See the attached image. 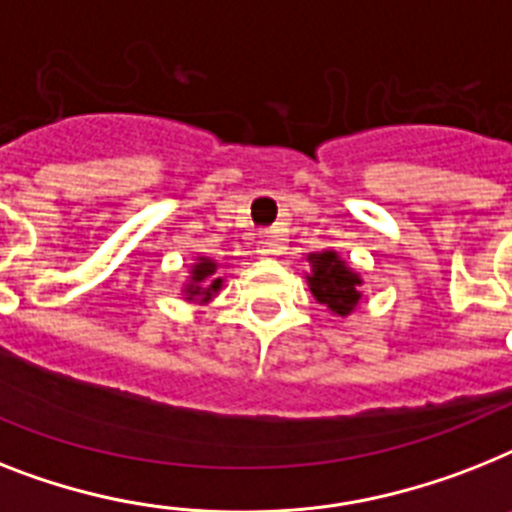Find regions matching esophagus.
<instances>
[{
  "label": "esophagus",
  "instance_id": "34e87169",
  "mask_svg": "<svg viewBox=\"0 0 512 512\" xmlns=\"http://www.w3.org/2000/svg\"><path fill=\"white\" fill-rule=\"evenodd\" d=\"M282 246H285V238H282L280 230L261 232L259 256H264V259H269V256H280Z\"/></svg>",
  "mask_w": 512,
  "mask_h": 512
}]
</instances>
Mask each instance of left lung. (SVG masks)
<instances>
[{
    "label": "left lung",
    "instance_id": "1",
    "mask_svg": "<svg viewBox=\"0 0 512 512\" xmlns=\"http://www.w3.org/2000/svg\"><path fill=\"white\" fill-rule=\"evenodd\" d=\"M311 274H306L308 290L319 303L337 316H348L361 301V277L350 269L335 251L308 253Z\"/></svg>",
    "mask_w": 512,
    "mask_h": 512
}]
</instances>
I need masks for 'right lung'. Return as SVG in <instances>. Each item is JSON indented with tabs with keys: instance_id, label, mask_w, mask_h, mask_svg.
Returning a JSON list of instances; mask_svg holds the SVG:
<instances>
[{
	"instance_id": "right-lung-1",
	"label": "right lung",
	"mask_w": 512,
	"mask_h": 512,
	"mask_svg": "<svg viewBox=\"0 0 512 512\" xmlns=\"http://www.w3.org/2000/svg\"><path fill=\"white\" fill-rule=\"evenodd\" d=\"M214 274H217V264L206 256H198L196 264L190 266L188 285L183 287L185 301L209 303L222 287V277H214Z\"/></svg>"
}]
</instances>
